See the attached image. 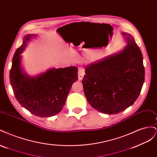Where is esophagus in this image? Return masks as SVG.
Wrapping results in <instances>:
<instances>
[{"label": "esophagus", "mask_w": 157, "mask_h": 157, "mask_svg": "<svg viewBox=\"0 0 157 157\" xmlns=\"http://www.w3.org/2000/svg\"><path fill=\"white\" fill-rule=\"evenodd\" d=\"M84 71L82 68H78V80H82L84 76Z\"/></svg>", "instance_id": "34e87169"}]
</instances>
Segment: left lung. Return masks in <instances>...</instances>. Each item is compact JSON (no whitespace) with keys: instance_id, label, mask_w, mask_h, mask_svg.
Wrapping results in <instances>:
<instances>
[{"instance_id":"left-lung-1","label":"left lung","mask_w":157,"mask_h":157,"mask_svg":"<svg viewBox=\"0 0 157 157\" xmlns=\"http://www.w3.org/2000/svg\"><path fill=\"white\" fill-rule=\"evenodd\" d=\"M122 35L127 45L116 54L86 66L82 81L88 103L108 115L117 114L133 105L145 80L139 46L129 33Z\"/></svg>"}]
</instances>
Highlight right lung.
<instances>
[{"instance_id":"1","label":"right lung","mask_w":157,"mask_h":157,"mask_svg":"<svg viewBox=\"0 0 157 157\" xmlns=\"http://www.w3.org/2000/svg\"><path fill=\"white\" fill-rule=\"evenodd\" d=\"M37 36L28 34L12 59L10 82L16 99L33 115L40 117L54 116L61 111L73 84L78 80V68H52L31 77L23 71L21 54L27 42Z\"/></svg>"}]
</instances>
